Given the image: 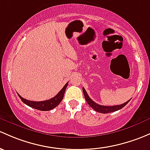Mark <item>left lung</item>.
<instances>
[{"label":"left lung","mask_w":150,"mask_h":150,"mask_svg":"<svg viewBox=\"0 0 150 150\" xmlns=\"http://www.w3.org/2000/svg\"><path fill=\"white\" fill-rule=\"evenodd\" d=\"M83 94H84L85 98H86V101L88 103V105L93 108V109L95 110L96 111L101 113H111V112H114V111H118V110H120L123 107L125 106L127 103H129V100L127 101L126 103L121 104V105H112V106H106V105H99V104L96 103V102H94L91 98L89 97V96L88 95L87 92L85 90L84 88H83Z\"/></svg>","instance_id":"8db88e82"}]
</instances>
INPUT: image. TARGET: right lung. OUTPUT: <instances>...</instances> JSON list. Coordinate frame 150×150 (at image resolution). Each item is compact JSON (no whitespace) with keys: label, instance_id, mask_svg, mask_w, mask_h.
<instances>
[{"label":"right lung","instance_id":"right-lung-1","mask_svg":"<svg viewBox=\"0 0 150 150\" xmlns=\"http://www.w3.org/2000/svg\"><path fill=\"white\" fill-rule=\"evenodd\" d=\"M67 85H68V83H67L64 85V86L62 88V90L54 98L49 99V100H44V101H32V100H29L23 98L19 94H18V96H19V98L23 103L29 105V106L31 107V108L39 110V111H50V110L54 108L57 105H59V103L62 101L63 97H64V91H65L66 88L67 87Z\"/></svg>","mask_w":150,"mask_h":150}]
</instances>
